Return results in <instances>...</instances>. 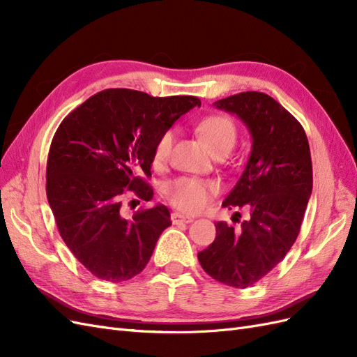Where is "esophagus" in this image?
I'll return each instance as SVG.
<instances>
[{
    "mask_svg": "<svg viewBox=\"0 0 357 357\" xmlns=\"http://www.w3.org/2000/svg\"><path fill=\"white\" fill-rule=\"evenodd\" d=\"M171 220H172V223H176V225H178V223H190V222H193V219H192V218H189V215L181 214V213H172V214H171Z\"/></svg>",
    "mask_w": 357,
    "mask_h": 357,
    "instance_id": "34e87169",
    "label": "esophagus"
}]
</instances>
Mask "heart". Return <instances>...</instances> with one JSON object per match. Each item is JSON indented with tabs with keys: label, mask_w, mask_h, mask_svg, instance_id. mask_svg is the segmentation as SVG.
<instances>
[{
	"label": "heart",
	"mask_w": 357,
	"mask_h": 357,
	"mask_svg": "<svg viewBox=\"0 0 357 357\" xmlns=\"http://www.w3.org/2000/svg\"><path fill=\"white\" fill-rule=\"evenodd\" d=\"M197 131L202 137L214 156L228 155L236 142V126L232 119L225 114H210L198 123ZM174 129L162 132L153 146V165L160 168L169 160L172 146H174ZM219 186L215 181L195 177H181L171 181L167 186V198L174 207L186 213L201 211L213 197L218 193Z\"/></svg>",
	"instance_id": "heart-1"
}]
</instances>
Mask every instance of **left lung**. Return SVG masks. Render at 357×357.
Masks as SVG:
<instances>
[{
	"instance_id": "obj_1",
	"label": "left lung",
	"mask_w": 357,
	"mask_h": 357,
	"mask_svg": "<svg viewBox=\"0 0 357 357\" xmlns=\"http://www.w3.org/2000/svg\"><path fill=\"white\" fill-rule=\"evenodd\" d=\"M236 114L252 135V153L222 207H247L238 229L215 223L214 241L198 253L204 271L218 282L245 289L282 262L296 241L312 190V165L304 128L282 104L247 91L214 102ZM240 215V213L234 214Z\"/></svg>"
}]
</instances>
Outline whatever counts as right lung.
Listing matches in <instances>:
<instances>
[{
  "label": "right lung",
  "instance_id": "add662e5",
  "mask_svg": "<svg viewBox=\"0 0 357 357\" xmlns=\"http://www.w3.org/2000/svg\"><path fill=\"white\" fill-rule=\"evenodd\" d=\"M195 105L197 96L158 98L132 89H105L73 110L53 135L46 171L47 201L75 259L107 282L139 274L171 225L158 204L122 215V195L150 201L158 137Z\"/></svg>",
  "mask_w": 357,
  "mask_h": 357
}]
</instances>
